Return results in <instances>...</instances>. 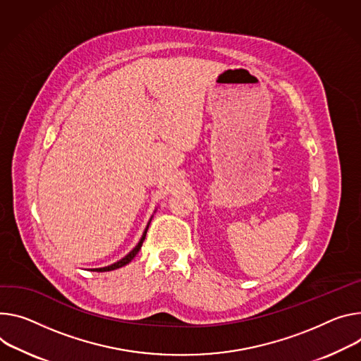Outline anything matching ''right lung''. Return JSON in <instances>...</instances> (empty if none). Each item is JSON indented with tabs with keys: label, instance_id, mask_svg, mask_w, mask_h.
<instances>
[{
	"label": "right lung",
	"instance_id": "1",
	"mask_svg": "<svg viewBox=\"0 0 361 361\" xmlns=\"http://www.w3.org/2000/svg\"><path fill=\"white\" fill-rule=\"evenodd\" d=\"M147 231H148V226H147V228H145V232H144V235H142V238H141V240H140V243L134 247V250L133 252H129L123 259H121L119 262H116V264H114V265H111V267H106V268H99V269H93V271H96V272H108V271H114V269H118V268H122V267H125V265H128L130 260H133L135 256H137V253L140 252V249H141V246H142V243H144V240H145V236H147Z\"/></svg>",
	"mask_w": 361,
	"mask_h": 361
}]
</instances>
